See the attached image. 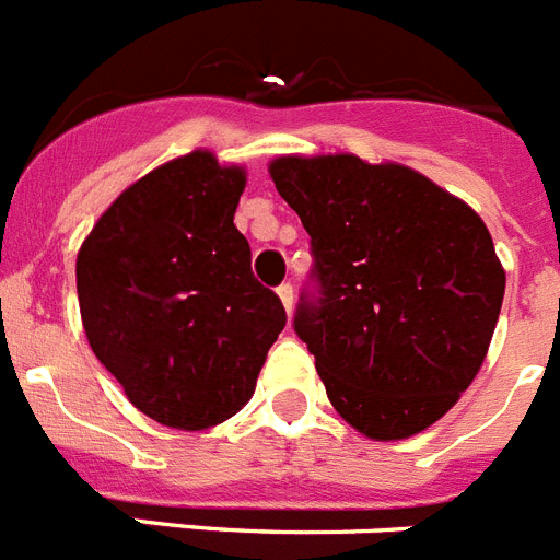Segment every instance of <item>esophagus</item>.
Segmentation results:
<instances>
[{
    "label": "esophagus",
    "instance_id": "1",
    "mask_svg": "<svg viewBox=\"0 0 560 560\" xmlns=\"http://www.w3.org/2000/svg\"><path fill=\"white\" fill-rule=\"evenodd\" d=\"M276 293H279V299H281V304H284L287 313H293V301H295L293 284H281L279 290H276Z\"/></svg>",
    "mask_w": 560,
    "mask_h": 560
}]
</instances>
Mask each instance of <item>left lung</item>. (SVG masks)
Masks as SVG:
<instances>
[{
  "mask_svg": "<svg viewBox=\"0 0 560 560\" xmlns=\"http://www.w3.org/2000/svg\"><path fill=\"white\" fill-rule=\"evenodd\" d=\"M267 172L313 240L318 301L295 332L327 397L374 442L434 425L474 383L502 313L482 217L425 174L358 154H281Z\"/></svg>",
  "mask_w": 560,
  "mask_h": 560,
  "instance_id": "obj_1",
  "label": "left lung"
}]
</instances>
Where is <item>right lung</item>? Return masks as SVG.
I'll return each mask as SVG.
<instances>
[{"label": "right lung", "mask_w": 560, "mask_h": 560, "mask_svg": "<svg viewBox=\"0 0 560 560\" xmlns=\"http://www.w3.org/2000/svg\"><path fill=\"white\" fill-rule=\"evenodd\" d=\"M245 183V165L194 149L135 179L78 250L92 352L160 425L202 431L236 415L287 324L233 225Z\"/></svg>", "instance_id": "obj_1"}]
</instances>
